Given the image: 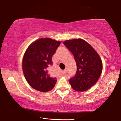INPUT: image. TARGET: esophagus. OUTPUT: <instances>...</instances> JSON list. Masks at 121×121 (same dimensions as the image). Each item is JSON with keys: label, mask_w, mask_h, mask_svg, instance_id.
Returning <instances> with one entry per match:
<instances>
[{"label": "esophagus", "mask_w": 121, "mask_h": 121, "mask_svg": "<svg viewBox=\"0 0 121 121\" xmlns=\"http://www.w3.org/2000/svg\"><path fill=\"white\" fill-rule=\"evenodd\" d=\"M66 72H67V69H65V70H64L63 71H62V74H66Z\"/></svg>", "instance_id": "obj_1"}]
</instances>
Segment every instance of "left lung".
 I'll use <instances>...</instances> for the list:
<instances>
[{
    "instance_id": "8db88e82",
    "label": "left lung",
    "mask_w": 121,
    "mask_h": 121,
    "mask_svg": "<svg viewBox=\"0 0 121 121\" xmlns=\"http://www.w3.org/2000/svg\"><path fill=\"white\" fill-rule=\"evenodd\" d=\"M63 44L74 56L77 72L69 83L74 91H87L96 84L102 71L101 57L95 49L82 39L65 41Z\"/></svg>"
}]
</instances>
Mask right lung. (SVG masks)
I'll list each match as a JSON object with an SVG mask.
<instances>
[{
    "label": "right lung",
    "instance_id": "right-lung-1",
    "mask_svg": "<svg viewBox=\"0 0 121 121\" xmlns=\"http://www.w3.org/2000/svg\"><path fill=\"white\" fill-rule=\"evenodd\" d=\"M59 41L51 38H41L30 44L25 52L22 68L25 78L34 89L47 92L57 82L51 75L52 58L60 45Z\"/></svg>",
    "mask_w": 121,
    "mask_h": 121
}]
</instances>
